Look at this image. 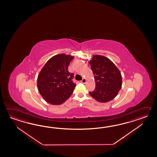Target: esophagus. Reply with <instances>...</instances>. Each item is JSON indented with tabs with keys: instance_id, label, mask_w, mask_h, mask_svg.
Listing matches in <instances>:
<instances>
[{
	"instance_id": "34e87169",
	"label": "esophagus",
	"mask_w": 157,
	"mask_h": 157,
	"mask_svg": "<svg viewBox=\"0 0 157 157\" xmlns=\"http://www.w3.org/2000/svg\"><path fill=\"white\" fill-rule=\"evenodd\" d=\"M81 82L83 83H85L86 82V79L85 78H83L82 80H81Z\"/></svg>"
}]
</instances>
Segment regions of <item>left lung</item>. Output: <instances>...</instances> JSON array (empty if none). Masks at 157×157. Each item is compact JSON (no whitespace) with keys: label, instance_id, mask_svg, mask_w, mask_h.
Masks as SVG:
<instances>
[{"label":"left lung","instance_id":"obj_1","mask_svg":"<svg viewBox=\"0 0 157 157\" xmlns=\"http://www.w3.org/2000/svg\"><path fill=\"white\" fill-rule=\"evenodd\" d=\"M89 63L95 81V89L89 92L91 97L106 103L116 97L122 87V76L115 64L107 57L93 55Z\"/></svg>","mask_w":157,"mask_h":157}]
</instances>
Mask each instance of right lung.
Instances as JSON below:
<instances>
[{
	"instance_id": "right-lung-1",
	"label": "right lung",
	"mask_w": 157,
	"mask_h": 157,
	"mask_svg": "<svg viewBox=\"0 0 157 157\" xmlns=\"http://www.w3.org/2000/svg\"><path fill=\"white\" fill-rule=\"evenodd\" d=\"M74 57L59 54L52 57L44 66L37 77V89L44 99L53 105H60L71 97L76 83L68 66Z\"/></svg>"
}]
</instances>
